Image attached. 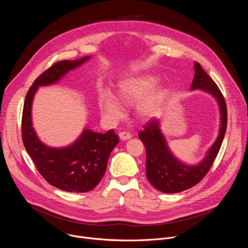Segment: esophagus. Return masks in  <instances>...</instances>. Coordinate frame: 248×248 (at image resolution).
I'll use <instances>...</instances> for the list:
<instances>
[{"label": "esophagus", "mask_w": 248, "mask_h": 248, "mask_svg": "<svg viewBox=\"0 0 248 248\" xmlns=\"http://www.w3.org/2000/svg\"><path fill=\"white\" fill-rule=\"evenodd\" d=\"M119 136H120V138L122 140H127V139L132 137V135L129 132H127V131H121V132H119Z\"/></svg>", "instance_id": "esophagus-1"}]
</instances>
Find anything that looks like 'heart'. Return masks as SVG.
Returning a JSON list of instances; mask_svg holds the SVG:
<instances>
[{"instance_id":"b5f03b06","label":"heart","mask_w":248,"mask_h":248,"mask_svg":"<svg viewBox=\"0 0 248 248\" xmlns=\"http://www.w3.org/2000/svg\"><path fill=\"white\" fill-rule=\"evenodd\" d=\"M156 84L157 79L150 76L124 80L120 84L119 98L124 104H133L140 99L136 107L138 116L142 119H151L158 114L165 98L164 89L151 91ZM99 102L101 111L107 119L117 121L123 116L124 110L120 101L109 91L105 90L101 93Z\"/></svg>"}]
</instances>
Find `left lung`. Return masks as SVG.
Listing matches in <instances>:
<instances>
[{"instance_id":"obj_1","label":"left lung","mask_w":248,"mask_h":248,"mask_svg":"<svg viewBox=\"0 0 248 248\" xmlns=\"http://www.w3.org/2000/svg\"><path fill=\"white\" fill-rule=\"evenodd\" d=\"M194 78L191 89H202L213 95L220 106L221 126L219 136L209 149L206 157L196 166H187L176 159L169 150L165 137L160 130L158 119H152L140 130L138 136L146 150V175L150 184L165 193H176L197 185L213 165L227 129L228 112L225 98L199 62L194 63Z\"/></svg>"}]
</instances>
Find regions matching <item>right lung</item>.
<instances>
[{
    "instance_id": "obj_1",
    "label": "right lung",
    "mask_w": 248,
    "mask_h": 248,
    "mask_svg": "<svg viewBox=\"0 0 248 248\" xmlns=\"http://www.w3.org/2000/svg\"><path fill=\"white\" fill-rule=\"evenodd\" d=\"M90 57L60 61L34 80L29 88L22 111L21 129L24 147L43 178L53 186L68 192H87L102 180L109 156L119 143L114 129L98 133L85 128L79 138L67 147L53 148L42 143L32 127L31 106L39 86L50 85L62 78Z\"/></svg>"
}]
</instances>
